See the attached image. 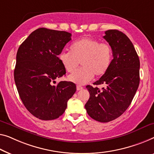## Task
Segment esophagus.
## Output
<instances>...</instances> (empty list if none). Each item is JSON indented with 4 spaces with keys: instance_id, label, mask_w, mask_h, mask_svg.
Segmentation results:
<instances>
[{
    "instance_id": "obj_1",
    "label": "esophagus",
    "mask_w": 154,
    "mask_h": 154,
    "mask_svg": "<svg viewBox=\"0 0 154 154\" xmlns=\"http://www.w3.org/2000/svg\"><path fill=\"white\" fill-rule=\"evenodd\" d=\"M83 89V87L81 86H79V85H77V91H80V90H82Z\"/></svg>"
}]
</instances>
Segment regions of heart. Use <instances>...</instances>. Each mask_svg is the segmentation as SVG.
<instances>
[{"instance_id": "1", "label": "heart", "mask_w": 154, "mask_h": 154, "mask_svg": "<svg viewBox=\"0 0 154 154\" xmlns=\"http://www.w3.org/2000/svg\"><path fill=\"white\" fill-rule=\"evenodd\" d=\"M113 52L109 43H100L94 38L84 37L70 45V52L62 51L59 59L66 72H73L79 62L83 68L70 75L68 79L83 85L93 79L105 75L111 64Z\"/></svg>"}]
</instances>
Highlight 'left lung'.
<instances>
[{
    "label": "left lung",
    "mask_w": 154,
    "mask_h": 154,
    "mask_svg": "<svg viewBox=\"0 0 154 154\" xmlns=\"http://www.w3.org/2000/svg\"><path fill=\"white\" fill-rule=\"evenodd\" d=\"M103 38L111 45L113 59L106 73L94 84L106 85L102 90L86 86L90 97L85 108L91 118L108 122L128 109L140 83V60L131 41L117 29L105 32Z\"/></svg>",
    "instance_id": "left-lung-1"
}]
</instances>
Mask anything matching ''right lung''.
Returning <instances> with one entry per match:
<instances>
[{"mask_svg":"<svg viewBox=\"0 0 154 154\" xmlns=\"http://www.w3.org/2000/svg\"><path fill=\"white\" fill-rule=\"evenodd\" d=\"M71 34L44 27L29 34L18 48L14 76L19 96L29 113L42 120L58 118L76 91L71 82L55 79L66 74L59 59Z\"/></svg>","mask_w":154,"mask_h":154,"instance_id":"1","label":"right lung"}]
</instances>
